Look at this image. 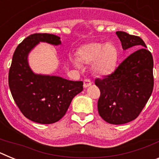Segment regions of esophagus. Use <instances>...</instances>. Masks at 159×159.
<instances>
[{
	"mask_svg": "<svg viewBox=\"0 0 159 159\" xmlns=\"http://www.w3.org/2000/svg\"><path fill=\"white\" fill-rule=\"evenodd\" d=\"M90 85H92V82H91V80H84V88H88V87H89Z\"/></svg>",
	"mask_w": 159,
	"mask_h": 159,
	"instance_id": "esophagus-1",
	"label": "esophagus"
}]
</instances>
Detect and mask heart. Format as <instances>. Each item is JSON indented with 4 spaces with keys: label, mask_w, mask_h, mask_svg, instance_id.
Masks as SVG:
<instances>
[{
    "label": "heart",
    "mask_w": 159,
    "mask_h": 159,
    "mask_svg": "<svg viewBox=\"0 0 159 159\" xmlns=\"http://www.w3.org/2000/svg\"><path fill=\"white\" fill-rule=\"evenodd\" d=\"M78 57L80 61L84 64H91L95 62L93 70L95 74L106 75L115 68L117 52L112 44L91 43L80 50ZM73 63L75 66H79L76 60H74Z\"/></svg>",
    "instance_id": "1"
}]
</instances>
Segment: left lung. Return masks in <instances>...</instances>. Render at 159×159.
<instances>
[{
    "instance_id": "1",
    "label": "left lung",
    "mask_w": 159,
    "mask_h": 159,
    "mask_svg": "<svg viewBox=\"0 0 159 159\" xmlns=\"http://www.w3.org/2000/svg\"><path fill=\"white\" fill-rule=\"evenodd\" d=\"M124 50L137 49L116 70L102 79H95L100 90L98 111L111 124H124L135 119L150 99L154 88L152 54L139 36L116 32ZM140 48L139 49V48Z\"/></svg>"
}]
</instances>
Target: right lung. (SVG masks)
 I'll use <instances>...</instances> for the list:
<instances>
[{
	"label": "right lung",
	"instance_id": "add662e5",
	"mask_svg": "<svg viewBox=\"0 0 159 159\" xmlns=\"http://www.w3.org/2000/svg\"><path fill=\"white\" fill-rule=\"evenodd\" d=\"M59 36L34 33L16 47L8 71V86L14 101L24 116L32 121L50 124L62 119L71 100L84 89L82 81L58 76L36 75L28 64V54L40 41L58 45Z\"/></svg>",
	"mask_w": 159,
	"mask_h": 159
}]
</instances>
